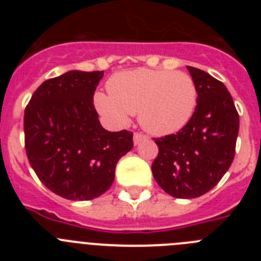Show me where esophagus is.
<instances>
[{
  "mask_svg": "<svg viewBox=\"0 0 261 261\" xmlns=\"http://www.w3.org/2000/svg\"><path fill=\"white\" fill-rule=\"evenodd\" d=\"M144 140H146V136L140 132H136L135 136H133V142H135V145H138L141 141H144Z\"/></svg>",
  "mask_w": 261,
  "mask_h": 261,
  "instance_id": "34e87169",
  "label": "esophagus"
}]
</instances>
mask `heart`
I'll return each instance as SVG.
<instances>
[{
	"mask_svg": "<svg viewBox=\"0 0 261 261\" xmlns=\"http://www.w3.org/2000/svg\"><path fill=\"white\" fill-rule=\"evenodd\" d=\"M110 94L96 93L94 105L111 121L128 123L129 115L138 114L142 128L151 135L179 132L188 124L197 106V87L183 71H120L107 82Z\"/></svg>",
	"mask_w": 261,
	"mask_h": 261,
	"instance_id": "1",
	"label": "heart"
}]
</instances>
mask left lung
Segmentation results:
<instances>
[{
  "label": "left lung",
  "mask_w": 261,
  "mask_h": 261,
  "mask_svg": "<svg viewBox=\"0 0 261 261\" xmlns=\"http://www.w3.org/2000/svg\"><path fill=\"white\" fill-rule=\"evenodd\" d=\"M197 87L192 119L175 135L154 138L158 155L151 171L159 187L176 199L200 197L218 184L231 166L239 115L221 81L187 66Z\"/></svg>",
  "instance_id": "obj_1"
}]
</instances>
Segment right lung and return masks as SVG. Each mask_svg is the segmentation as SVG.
I'll use <instances>...</instances> for the list:
<instances>
[{
  "instance_id": "add662e5",
  "label": "right lung",
  "mask_w": 261,
  "mask_h": 261,
  "mask_svg": "<svg viewBox=\"0 0 261 261\" xmlns=\"http://www.w3.org/2000/svg\"><path fill=\"white\" fill-rule=\"evenodd\" d=\"M105 71L71 70L44 81L24 110V147L40 181L64 199L99 197L115 179V167L133 147L129 130L100 125L94 93Z\"/></svg>"
}]
</instances>
